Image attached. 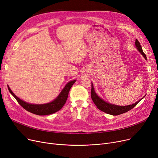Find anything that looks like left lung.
Wrapping results in <instances>:
<instances>
[{
    "label": "left lung",
    "mask_w": 158,
    "mask_h": 158,
    "mask_svg": "<svg viewBox=\"0 0 158 158\" xmlns=\"http://www.w3.org/2000/svg\"><path fill=\"white\" fill-rule=\"evenodd\" d=\"M135 45L138 49V51L143 55V56L145 57V59L147 60V57L146 55L144 54L143 52V50L142 47H141V45L138 40L136 39V42H135ZM91 97H92V99L95 106L97 107V108L98 110H101L102 111H104V113H106L107 114H110L111 115H118L121 114L122 113H126L131 109L133 108L135 106H136L138 103L142 100H139V101L136 102V103L132 104V105H129V106H117V105H114L112 104H110L108 102H106L104 101H103L102 98L99 97L95 93L93 84L92 83V89H91Z\"/></svg>",
    "instance_id": "left-lung-1"
}]
</instances>
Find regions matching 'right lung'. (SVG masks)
<instances>
[{"label":"right lung","instance_id":"right-lung-1","mask_svg":"<svg viewBox=\"0 0 158 158\" xmlns=\"http://www.w3.org/2000/svg\"><path fill=\"white\" fill-rule=\"evenodd\" d=\"M75 82H76V80L69 82L63 88L59 96L54 101L45 104H32L24 102L13 93L9 86H7V88L10 92L15 98L16 100L17 101L19 104L23 108L29 112L37 115H47L54 113L62 108L66 100H67L69 91Z\"/></svg>","mask_w":158,"mask_h":158}]
</instances>
